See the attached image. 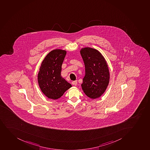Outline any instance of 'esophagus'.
Here are the masks:
<instances>
[{
    "label": "esophagus",
    "mask_w": 150,
    "mask_h": 150,
    "mask_svg": "<svg viewBox=\"0 0 150 150\" xmlns=\"http://www.w3.org/2000/svg\"><path fill=\"white\" fill-rule=\"evenodd\" d=\"M77 81H73V82H71V83L73 84V85H76L77 84Z\"/></svg>",
    "instance_id": "1"
}]
</instances>
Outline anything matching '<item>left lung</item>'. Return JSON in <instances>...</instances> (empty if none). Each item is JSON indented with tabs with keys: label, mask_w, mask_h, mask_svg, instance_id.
Wrapping results in <instances>:
<instances>
[{
	"label": "left lung",
	"mask_w": 150,
	"mask_h": 150,
	"mask_svg": "<svg viewBox=\"0 0 150 150\" xmlns=\"http://www.w3.org/2000/svg\"><path fill=\"white\" fill-rule=\"evenodd\" d=\"M81 54L85 65V75L81 84L82 90L91 99L99 98L104 93L110 79L107 63L96 49L82 48Z\"/></svg>",
	"instance_id": "obj_1"
}]
</instances>
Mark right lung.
<instances>
[{
    "label": "right lung",
    "mask_w": 150,
    "mask_h": 150,
    "mask_svg": "<svg viewBox=\"0 0 150 150\" xmlns=\"http://www.w3.org/2000/svg\"><path fill=\"white\" fill-rule=\"evenodd\" d=\"M66 55L65 50H52L46 56L40 67L38 84L43 94L49 99L60 98L71 87L61 75L62 65Z\"/></svg>",
    "instance_id": "right-lung-1"
}]
</instances>
